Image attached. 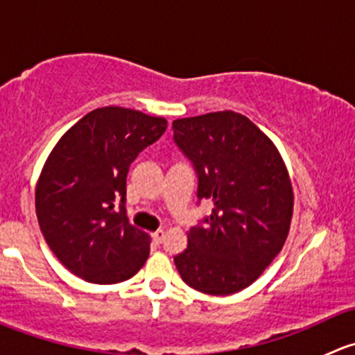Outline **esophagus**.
<instances>
[{
	"mask_svg": "<svg viewBox=\"0 0 355 355\" xmlns=\"http://www.w3.org/2000/svg\"><path fill=\"white\" fill-rule=\"evenodd\" d=\"M153 239H155L156 244H161V242H163V239H164V230L155 232V234H153Z\"/></svg>",
	"mask_w": 355,
	"mask_h": 355,
	"instance_id": "esophagus-1",
	"label": "esophagus"
}]
</instances>
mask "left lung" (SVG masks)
Listing matches in <instances>:
<instances>
[{"label":"left lung","mask_w":355,"mask_h":355,"mask_svg":"<svg viewBox=\"0 0 355 355\" xmlns=\"http://www.w3.org/2000/svg\"><path fill=\"white\" fill-rule=\"evenodd\" d=\"M173 139L194 163L198 198L211 200L202 227L187 232V249L173 257L182 280L207 295L249 287L288 237L293 187L270 137L235 111L173 121Z\"/></svg>","instance_id":"obj_1"}]
</instances>
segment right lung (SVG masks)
<instances>
[{"label": "right lung", "instance_id": "1", "mask_svg": "<svg viewBox=\"0 0 355 355\" xmlns=\"http://www.w3.org/2000/svg\"><path fill=\"white\" fill-rule=\"evenodd\" d=\"M166 125L161 116L105 106L68 128L49 153L35 184V214L53 254L84 282L120 284L149 257L151 237L123 209L127 173Z\"/></svg>", "mask_w": 355, "mask_h": 355}]
</instances>
